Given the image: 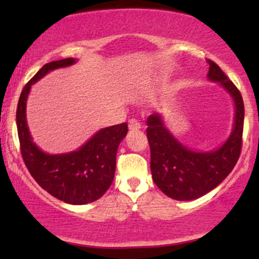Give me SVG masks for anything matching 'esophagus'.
Segmentation results:
<instances>
[{"instance_id": "obj_1", "label": "esophagus", "mask_w": 259, "mask_h": 259, "mask_svg": "<svg viewBox=\"0 0 259 259\" xmlns=\"http://www.w3.org/2000/svg\"><path fill=\"white\" fill-rule=\"evenodd\" d=\"M140 127H141V124H140L139 120L134 119V118L129 120V129L130 130H139Z\"/></svg>"}]
</instances>
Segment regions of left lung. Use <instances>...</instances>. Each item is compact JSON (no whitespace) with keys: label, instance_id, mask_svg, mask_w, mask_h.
<instances>
[{"label":"left lung","instance_id":"obj_1","mask_svg":"<svg viewBox=\"0 0 259 259\" xmlns=\"http://www.w3.org/2000/svg\"><path fill=\"white\" fill-rule=\"evenodd\" d=\"M207 63L208 79L221 82L235 102L234 130L221 148L196 152L183 146L168 132L159 114L154 113L147 119L153 181L163 194L178 201L196 200L218 186L233 170L241 153L245 118L242 96L218 64L210 59Z\"/></svg>","mask_w":259,"mask_h":259}]
</instances>
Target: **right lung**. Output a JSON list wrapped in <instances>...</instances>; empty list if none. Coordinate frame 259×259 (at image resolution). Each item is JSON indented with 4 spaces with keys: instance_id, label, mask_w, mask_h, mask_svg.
I'll return each instance as SVG.
<instances>
[{
    "instance_id": "right-lung-1",
    "label": "right lung",
    "mask_w": 259,
    "mask_h": 259,
    "mask_svg": "<svg viewBox=\"0 0 259 259\" xmlns=\"http://www.w3.org/2000/svg\"><path fill=\"white\" fill-rule=\"evenodd\" d=\"M73 63H75L74 58L50 62L26 82L18 101L17 129L23 160L38 185L65 203L86 204L102 197L111 186L117 150L125 138L127 124L101 129L78 151L47 154L32 142L25 118L26 99L31 85L51 70Z\"/></svg>"
}]
</instances>
